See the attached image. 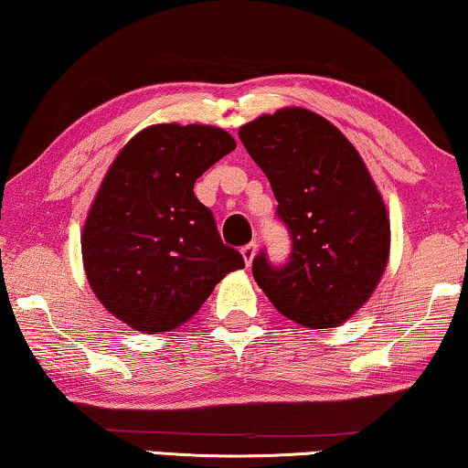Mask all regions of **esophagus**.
I'll list each match as a JSON object with an SVG mask.
<instances>
[{
    "instance_id": "34e87169",
    "label": "esophagus",
    "mask_w": 468,
    "mask_h": 468,
    "mask_svg": "<svg viewBox=\"0 0 468 468\" xmlns=\"http://www.w3.org/2000/svg\"><path fill=\"white\" fill-rule=\"evenodd\" d=\"M241 256H243V261H246V264L250 267V264H252V261H254V256H256V243H248V246H243L241 248Z\"/></svg>"
}]
</instances>
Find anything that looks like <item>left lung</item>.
I'll return each instance as SVG.
<instances>
[{
    "mask_svg": "<svg viewBox=\"0 0 468 468\" xmlns=\"http://www.w3.org/2000/svg\"><path fill=\"white\" fill-rule=\"evenodd\" d=\"M267 174L292 254L275 267L258 254L252 273L269 301L311 330L345 324L380 282L388 261L385 201L343 132L301 107L279 109L239 128Z\"/></svg>",
    "mask_w": 468,
    "mask_h": 468,
    "instance_id": "obj_1",
    "label": "left lung"
}]
</instances>
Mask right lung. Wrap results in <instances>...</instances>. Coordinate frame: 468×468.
<instances>
[{
    "label": "right lung",
    "mask_w": 468,
    "mask_h": 468,
    "mask_svg": "<svg viewBox=\"0 0 468 468\" xmlns=\"http://www.w3.org/2000/svg\"><path fill=\"white\" fill-rule=\"evenodd\" d=\"M235 149L214 125H151L123 146L83 225L90 288L104 309L138 332H170L199 311L214 285L243 269L222 243L193 186Z\"/></svg>",
    "instance_id": "1"
}]
</instances>
